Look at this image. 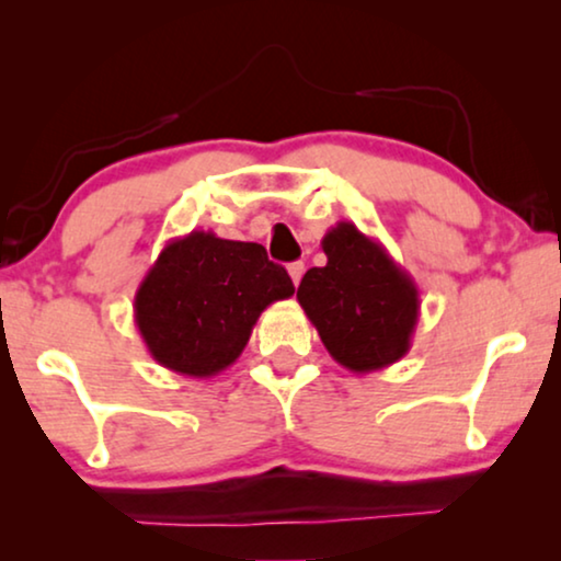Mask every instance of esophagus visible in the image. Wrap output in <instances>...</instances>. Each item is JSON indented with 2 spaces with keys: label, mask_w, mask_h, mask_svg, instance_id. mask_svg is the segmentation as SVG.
I'll return each mask as SVG.
<instances>
[{
  "label": "esophagus",
  "mask_w": 561,
  "mask_h": 561,
  "mask_svg": "<svg viewBox=\"0 0 561 561\" xmlns=\"http://www.w3.org/2000/svg\"><path fill=\"white\" fill-rule=\"evenodd\" d=\"M304 263H290L288 265V275H290V280H294V286H298V283H301V278H304Z\"/></svg>",
  "instance_id": "esophagus-1"
}]
</instances>
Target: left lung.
<instances>
[{"label": "left lung", "instance_id": "left-lung-1", "mask_svg": "<svg viewBox=\"0 0 561 561\" xmlns=\"http://www.w3.org/2000/svg\"><path fill=\"white\" fill-rule=\"evenodd\" d=\"M321 250L327 265L306 271L296 298L329 355L357 375L398 363L419 321L416 283L350 221L329 229Z\"/></svg>", "mask_w": 561, "mask_h": 561}]
</instances>
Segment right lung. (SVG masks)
<instances>
[{
	"mask_svg": "<svg viewBox=\"0 0 561 561\" xmlns=\"http://www.w3.org/2000/svg\"><path fill=\"white\" fill-rule=\"evenodd\" d=\"M286 267L257 242L194 232L171 240L135 294L150 357L188 378H211L242 355L260 313L294 296Z\"/></svg>",
	"mask_w": 561,
	"mask_h": 561,
	"instance_id": "obj_1",
	"label": "right lung"
}]
</instances>
